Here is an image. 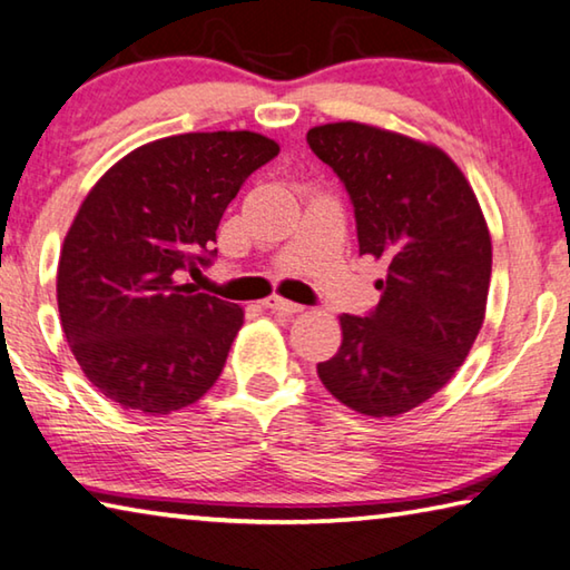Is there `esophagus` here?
<instances>
[{"instance_id": "obj_1", "label": "esophagus", "mask_w": 570, "mask_h": 570, "mask_svg": "<svg viewBox=\"0 0 570 570\" xmlns=\"http://www.w3.org/2000/svg\"><path fill=\"white\" fill-rule=\"evenodd\" d=\"M263 305L269 307L273 313H283V315H295V313L305 311L303 305H297L293 301H285V297H279V295H269Z\"/></svg>"}]
</instances>
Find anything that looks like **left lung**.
<instances>
[{"instance_id": "8db88e82", "label": "left lung", "mask_w": 570, "mask_h": 570, "mask_svg": "<svg viewBox=\"0 0 570 570\" xmlns=\"http://www.w3.org/2000/svg\"><path fill=\"white\" fill-rule=\"evenodd\" d=\"M356 212L358 252L381 259V301L341 315V348L318 363L358 414L399 416L450 384L482 328L492 239L470 181L440 146L358 120L307 130Z\"/></svg>"}]
</instances>
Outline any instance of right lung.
Segmentation results:
<instances>
[{"instance_id":"add662e5","label":"right lung","mask_w":570,"mask_h":570,"mask_svg":"<svg viewBox=\"0 0 570 570\" xmlns=\"http://www.w3.org/2000/svg\"><path fill=\"white\" fill-rule=\"evenodd\" d=\"M277 151L255 130L158 138L110 166L82 199L60 249L58 311L102 396L171 414L219 379L245 311L199 293L184 273L209 263L227 204Z\"/></svg>"}]
</instances>
